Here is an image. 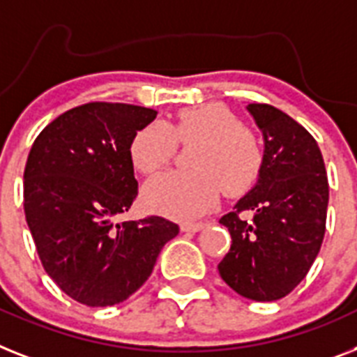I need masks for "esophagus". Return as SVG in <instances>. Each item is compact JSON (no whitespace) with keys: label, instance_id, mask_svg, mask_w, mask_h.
<instances>
[{"label":"esophagus","instance_id":"obj_1","mask_svg":"<svg viewBox=\"0 0 357 357\" xmlns=\"http://www.w3.org/2000/svg\"><path fill=\"white\" fill-rule=\"evenodd\" d=\"M204 226V222H193V225H182L181 229L182 231H190V234H197V231H200Z\"/></svg>","mask_w":357,"mask_h":357}]
</instances>
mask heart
Masks as SVG:
<instances>
[{"label":"heart","instance_id":"obj_1","mask_svg":"<svg viewBox=\"0 0 357 357\" xmlns=\"http://www.w3.org/2000/svg\"><path fill=\"white\" fill-rule=\"evenodd\" d=\"M176 142H197L191 149L190 172L155 176L144 188V204L151 211L191 220L211 210L225 190L237 197L257 181L263 151L252 131L220 104L182 109L175 122L147 123L129 146L132 166L151 175L169 164Z\"/></svg>","mask_w":357,"mask_h":357}]
</instances>
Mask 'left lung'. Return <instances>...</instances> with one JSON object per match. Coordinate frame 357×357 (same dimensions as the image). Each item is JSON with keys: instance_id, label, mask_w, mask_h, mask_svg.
I'll list each match as a JSON object with an SVG mask.
<instances>
[{"instance_id": "1", "label": "left lung", "mask_w": 357, "mask_h": 357, "mask_svg": "<svg viewBox=\"0 0 357 357\" xmlns=\"http://www.w3.org/2000/svg\"><path fill=\"white\" fill-rule=\"evenodd\" d=\"M246 109L263 132V166L255 185L219 220L231 235L219 273L238 296L278 301L305 279L319 253L328 181L319 146L303 126L268 104ZM244 211L252 220L238 217Z\"/></svg>"}]
</instances>
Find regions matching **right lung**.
Wrapping results in <instances>:
<instances>
[{"mask_svg": "<svg viewBox=\"0 0 357 357\" xmlns=\"http://www.w3.org/2000/svg\"><path fill=\"white\" fill-rule=\"evenodd\" d=\"M155 116L140 105L93 102L52 120L31 147L26 225L45 272L82 305L126 301L178 235L162 217L116 222L138 193L129 146Z\"/></svg>", "mask_w": 357, "mask_h": 357, "instance_id": "add662e5", "label": "right lung"}]
</instances>
